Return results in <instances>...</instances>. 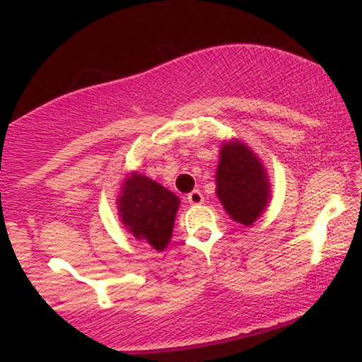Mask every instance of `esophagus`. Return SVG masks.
I'll return each instance as SVG.
<instances>
[{"label":"esophagus","instance_id":"esophagus-1","mask_svg":"<svg viewBox=\"0 0 362 362\" xmlns=\"http://www.w3.org/2000/svg\"><path fill=\"white\" fill-rule=\"evenodd\" d=\"M185 199H187V202H189V204H192V206H199V204H202V202H204V195L201 194V190H192V192L187 195Z\"/></svg>","mask_w":362,"mask_h":362}]
</instances>
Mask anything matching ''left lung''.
Returning a JSON list of instances; mask_svg holds the SVG:
<instances>
[{"mask_svg": "<svg viewBox=\"0 0 362 362\" xmlns=\"http://www.w3.org/2000/svg\"><path fill=\"white\" fill-rule=\"evenodd\" d=\"M216 194L231 219L250 226L271 199L267 172L242 141L224 143L216 170Z\"/></svg>", "mask_w": 362, "mask_h": 362, "instance_id": "8db88e82", "label": "left lung"}]
</instances>
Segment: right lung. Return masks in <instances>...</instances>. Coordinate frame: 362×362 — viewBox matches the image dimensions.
Returning a JSON list of instances; mask_svg holds the SVG:
<instances>
[{
    "label": "right lung",
    "instance_id": "right-lung-1",
    "mask_svg": "<svg viewBox=\"0 0 362 362\" xmlns=\"http://www.w3.org/2000/svg\"><path fill=\"white\" fill-rule=\"evenodd\" d=\"M180 199L151 178L131 173L117 199L119 218L134 238L163 250L172 238Z\"/></svg>",
    "mask_w": 362,
    "mask_h": 362
}]
</instances>
